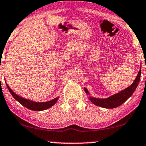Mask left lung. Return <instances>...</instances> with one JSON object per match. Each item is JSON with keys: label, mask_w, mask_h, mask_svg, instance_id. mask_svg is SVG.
<instances>
[{"label": "left lung", "mask_w": 146, "mask_h": 146, "mask_svg": "<svg viewBox=\"0 0 146 146\" xmlns=\"http://www.w3.org/2000/svg\"><path fill=\"white\" fill-rule=\"evenodd\" d=\"M140 76L141 68L139 69V71L137 74L136 78H135V80L127 88L123 90L122 91L115 94L107 98H94L92 96H89L90 100L94 104L98 106L104 108L111 109L118 107L122 104L123 102H125L134 92L135 90L136 89L137 85H138L139 80H140ZM84 91L87 94L90 95L88 90L86 88H84Z\"/></svg>", "instance_id": "left-lung-1"}]
</instances>
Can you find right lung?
Returning <instances> with one entry per match:
<instances>
[{"instance_id": "obj_1", "label": "right lung", "mask_w": 146, "mask_h": 146, "mask_svg": "<svg viewBox=\"0 0 146 146\" xmlns=\"http://www.w3.org/2000/svg\"><path fill=\"white\" fill-rule=\"evenodd\" d=\"M7 84V86L8 89H9L10 93L11 94V95L13 96L16 100L19 102L20 104H21L22 105L27 108L33 111H42L48 109L52 106L54 105L59 98V97H57L48 102H36L30 100L29 99H25L24 98L17 95V94H15L12 90L11 88H10V87L8 86L7 84Z\"/></svg>"}]
</instances>
